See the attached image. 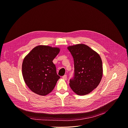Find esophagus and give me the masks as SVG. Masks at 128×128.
I'll list each match as a JSON object with an SVG mask.
<instances>
[{"label": "esophagus", "mask_w": 128, "mask_h": 128, "mask_svg": "<svg viewBox=\"0 0 128 128\" xmlns=\"http://www.w3.org/2000/svg\"><path fill=\"white\" fill-rule=\"evenodd\" d=\"M62 78H63V79H64V80H66V79H67V76L65 74V75H64V76H62Z\"/></svg>", "instance_id": "esophagus-1"}]
</instances>
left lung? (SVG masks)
I'll use <instances>...</instances> for the list:
<instances>
[{"instance_id": "obj_1", "label": "left lung", "mask_w": 128, "mask_h": 128, "mask_svg": "<svg viewBox=\"0 0 128 128\" xmlns=\"http://www.w3.org/2000/svg\"><path fill=\"white\" fill-rule=\"evenodd\" d=\"M71 52L74 66V76L69 85L79 96L89 94L96 88L102 78V61L99 54L84 44L67 48Z\"/></svg>"}]
</instances>
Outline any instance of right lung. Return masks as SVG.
<instances>
[{
    "label": "right lung",
    "mask_w": 128,
    "mask_h": 128,
    "mask_svg": "<svg viewBox=\"0 0 128 128\" xmlns=\"http://www.w3.org/2000/svg\"><path fill=\"white\" fill-rule=\"evenodd\" d=\"M60 50L59 48L38 45L24 58L22 65L23 78L28 87L36 94L48 95L60 78L52 62Z\"/></svg>",
    "instance_id": "1"
}]
</instances>
